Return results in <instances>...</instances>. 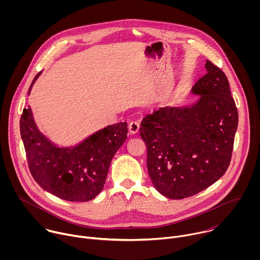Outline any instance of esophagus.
I'll list each match as a JSON object with an SVG mask.
<instances>
[{"instance_id":"esophagus-1","label":"esophagus","mask_w":260,"mask_h":260,"mask_svg":"<svg viewBox=\"0 0 260 260\" xmlns=\"http://www.w3.org/2000/svg\"><path fill=\"white\" fill-rule=\"evenodd\" d=\"M139 128H140V123L138 121H132L129 124H128V131L132 135H135L139 132Z\"/></svg>"}]
</instances>
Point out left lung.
Listing matches in <instances>:
<instances>
[{
  "mask_svg": "<svg viewBox=\"0 0 260 260\" xmlns=\"http://www.w3.org/2000/svg\"><path fill=\"white\" fill-rule=\"evenodd\" d=\"M186 107H164L146 115L140 135L147 146L148 174L168 199L192 197L226 172L239 115L225 74L210 60Z\"/></svg>",
  "mask_w": 260,
  "mask_h": 260,
  "instance_id": "8db88e82",
  "label": "left lung"
}]
</instances>
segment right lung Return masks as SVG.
<instances>
[{
  "instance_id": "1",
  "label": "right lung",
  "mask_w": 260,
  "mask_h": 260,
  "mask_svg": "<svg viewBox=\"0 0 260 260\" xmlns=\"http://www.w3.org/2000/svg\"><path fill=\"white\" fill-rule=\"evenodd\" d=\"M20 135L29 172L44 190L64 201L88 202L102 191L111 160L127 138V123L109 125L77 146L61 148L40 133L27 107L20 118Z\"/></svg>"
}]
</instances>
